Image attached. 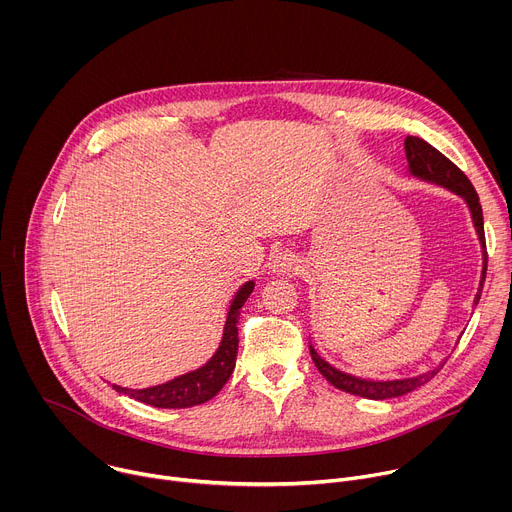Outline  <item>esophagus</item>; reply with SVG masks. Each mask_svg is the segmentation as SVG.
<instances>
[{
    "label": "esophagus",
    "mask_w": 512,
    "mask_h": 512,
    "mask_svg": "<svg viewBox=\"0 0 512 512\" xmlns=\"http://www.w3.org/2000/svg\"><path fill=\"white\" fill-rule=\"evenodd\" d=\"M277 273H287V271H294L298 267V259L294 253L289 251H279L275 257H273V265H271Z\"/></svg>",
    "instance_id": "obj_1"
}]
</instances>
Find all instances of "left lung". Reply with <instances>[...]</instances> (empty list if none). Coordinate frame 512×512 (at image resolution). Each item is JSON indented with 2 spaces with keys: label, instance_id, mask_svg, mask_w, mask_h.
<instances>
[{
  "label": "left lung",
  "instance_id": "8db88e82",
  "mask_svg": "<svg viewBox=\"0 0 512 512\" xmlns=\"http://www.w3.org/2000/svg\"><path fill=\"white\" fill-rule=\"evenodd\" d=\"M405 154H407V162H409V170L419 176V178H425V180H431L435 184H442L450 190H454L456 194L464 196L468 206H470V212H472V218H474V227L478 231V237H480V243H482V249H484V269H482V279H480V289L476 294V304L480 300V294H482V285H484V279H486V265H488V253H486V239H484V221H482V206H480V200H478V194L472 186V182L468 180V176L452 162L448 160L442 152H437L433 145H429L427 141L419 139V137H405ZM310 354H312V360L316 364V369L320 371V375L330 383L334 385L336 389L344 391V393H352V395H358V397H367V399H391V397H401L421 385H425L431 377H435V373L440 369H435L431 373H425L421 377H415V379H403V381H385V383H375V381H367V379H356V377H350V375H344L336 369H332L328 362H324L316 350L310 346Z\"/></svg>",
  "mask_w": 512,
  "mask_h": 512
}]
</instances>
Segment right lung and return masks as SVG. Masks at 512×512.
I'll return each mask as SVG.
<instances>
[{
  "label": "right lung",
  "instance_id": "right-lung-1",
  "mask_svg": "<svg viewBox=\"0 0 512 512\" xmlns=\"http://www.w3.org/2000/svg\"><path fill=\"white\" fill-rule=\"evenodd\" d=\"M253 291V281L245 283L231 306L229 320L225 324V336L221 346H218L216 354L204 364L202 369L182 375L170 383L150 387V389H115L123 395L133 397L139 403L152 405V407H162V409H184V407H194L200 403H206L212 399L218 391L223 389V385L229 381L233 369H235V358H237V346H239V330H237V320L241 314L243 304L247 302L249 294Z\"/></svg>",
  "mask_w": 512,
  "mask_h": 512
}]
</instances>
